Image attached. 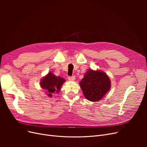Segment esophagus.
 Masks as SVG:
<instances>
[{
    "label": "esophagus",
    "mask_w": 147,
    "mask_h": 147,
    "mask_svg": "<svg viewBox=\"0 0 147 147\" xmlns=\"http://www.w3.org/2000/svg\"><path fill=\"white\" fill-rule=\"evenodd\" d=\"M68 79H69V81L74 82V81H75V77L74 76H72V77H68Z\"/></svg>",
    "instance_id": "obj_1"
}]
</instances>
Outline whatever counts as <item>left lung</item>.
<instances>
[{
	"instance_id": "obj_1",
	"label": "left lung",
	"mask_w": 147,
	"mask_h": 147,
	"mask_svg": "<svg viewBox=\"0 0 147 147\" xmlns=\"http://www.w3.org/2000/svg\"><path fill=\"white\" fill-rule=\"evenodd\" d=\"M85 98L91 102L99 101L111 88L109 76L103 71L88 69L80 82Z\"/></svg>"
}]
</instances>
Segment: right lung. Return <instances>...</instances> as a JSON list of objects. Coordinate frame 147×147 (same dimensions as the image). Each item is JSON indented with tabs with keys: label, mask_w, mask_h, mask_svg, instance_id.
Segmentation results:
<instances>
[{
	"label": "right lung",
	"mask_w": 147,
	"mask_h": 147,
	"mask_svg": "<svg viewBox=\"0 0 147 147\" xmlns=\"http://www.w3.org/2000/svg\"><path fill=\"white\" fill-rule=\"evenodd\" d=\"M65 82V79L63 77L56 76L51 72H50L41 79L40 84L41 88L46 91L47 96L52 97L53 94L55 92H59L61 86Z\"/></svg>",
	"instance_id": "add662e5"
}]
</instances>
